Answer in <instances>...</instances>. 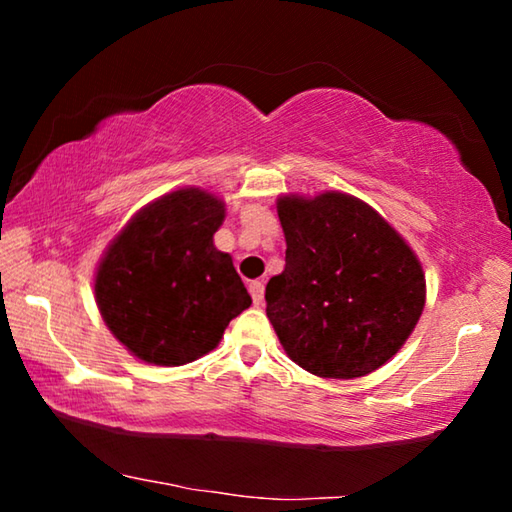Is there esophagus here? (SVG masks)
I'll list each match as a JSON object with an SVG mask.
<instances>
[{
  "mask_svg": "<svg viewBox=\"0 0 512 512\" xmlns=\"http://www.w3.org/2000/svg\"><path fill=\"white\" fill-rule=\"evenodd\" d=\"M248 291H250V296H253V302L255 305H259V302L264 300V282L262 280H253L248 284Z\"/></svg>",
  "mask_w": 512,
  "mask_h": 512,
  "instance_id": "esophagus-1",
  "label": "esophagus"
}]
</instances>
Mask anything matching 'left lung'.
<instances>
[{
	"instance_id": "1",
	"label": "left lung",
	"mask_w": 512,
	"mask_h": 512,
	"mask_svg": "<svg viewBox=\"0 0 512 512\" xmlns=\"http://www.w3.org/2000/svg\"><path fill=\"white\" fill-rule=\"evenodd\" d=\"M287 257L266 316L311 375L354 379L395 357L424 309V273L384 216L350 194L277 198Z\"/></svg>"
}]
</instances>
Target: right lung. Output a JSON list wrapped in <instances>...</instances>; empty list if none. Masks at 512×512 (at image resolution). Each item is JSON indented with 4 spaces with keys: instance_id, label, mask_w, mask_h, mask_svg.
Here are the masks:
<instances>
[{
    "instance_id": "add662e5",
    "label": "right lung",
    "mask_w": 512,
    "mask_h": 512,
    "mask_svg": "<svg viewBox=\"0 0 512 512\" xmlns=\"http://www.w3.org/2000/svg\"><path fill=\"white\" fill-rule=\"evenodd\" d=\"M225 203L198 187L142 207L112 239L94 298L115 339L137 359L183 366L219 345L250 296L232 257L214 246Z\"/></svg>"
}]
</instances>
